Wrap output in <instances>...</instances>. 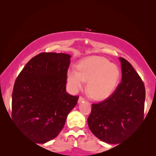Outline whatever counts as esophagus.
<instances>
[{"mask_svg":"<svg viewBox=\"0 0 156 156\" xmlns=\"http://www.w3.org/2000/svg\"><path fill=\"white\" fill-rule=\"evenodd\" d=\"M85 100V99L83 97H82V96H81V97H80V98H79V100H78V103H81V102L82 101H84Z\"/></svg>","mask_w":156,"mask_h":156,"instance_id":"esophagus-1","label":"esophagus"}]
</instances>
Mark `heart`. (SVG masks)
Segmentation results:
<instances>
[{"label":"heart","instance_id":"b5f03b06","mask_svg":"<svg viewBox=\"0 0 156 156\" xmlns=\"http://www.w3.org/2000/svg\"><path fill=\"white\" fill-rule=\"evenodd\" d=\"M78 70L67 71V81L72 90L76 91L88 80L87 89L95 99H101L113 93L118 83L120 71L116 65L103 57H92L81 61Z\"/></svg>","mask_w":156,"mask_h":156}]
</instances>
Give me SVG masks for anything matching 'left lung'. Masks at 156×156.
Segmentation results:
<instances>
[{
    "mask_svg": "<svg viewBox=\"0 0 156 156\" xmlns=\"http://www.w3.org/2000/svg\"><path fill=\"white\" fill-rule=\"evenodd\" d=\"M119 60L122 81L108 98L92 104L87 119L94 135L111 144L125 139L144 118V82L126 59L120 57Z\"/></svg>",
    "mask_w": 156,
    "mask_h": 156,
    "instance_id": "8db88e82",
    "label": "left lung"
}]
</instances>
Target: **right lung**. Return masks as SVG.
Here are the masks:
<instances>
[{"label": "right lung", "instance_id": "right-lung-1", "mask_svg": "<svg viewBox=\"0 0 156 156\" xmlns=\"http://www.w3.org/2000/svg\"><path fill=\"white\" fill-rule=\"evenodd\" d=\"M69 55L42 52L19 74L12 94V119L27 138L44 144L57 137L78 96L66 91Z\"/></svg>", "mask_w": 156, "mask_h": 156}]
</instances>
